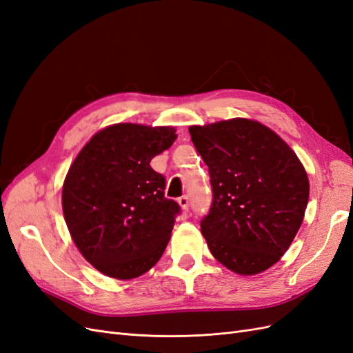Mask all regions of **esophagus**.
I'll return each mask as SVG.
<instances>
[{"label": "esophagus", "instance_id": "1", "mask_svg": "<svg viewBox=\"0 0 353 353\" xmlns=\"http://www.w3.org/2000/svg\"><path fill=\"white\" fill-rule=\"evenodd\" d=\"M178 203H179V206L183 208V210H184V212H188V208H190V200H188V197H187V196L179 197V199H178Z\"/></svg>", "mask_w": 353, "mask_h": 353}]
</instances>
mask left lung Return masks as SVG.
Masks as SVG:
<instances>
[{"mask_svg": "<svg viewBox=\"0 0 353 353\" xmlns=\"http://www.w3.org/2000/svg\"><path fill=\"white\" fill-rule=\"evenodd\" d=\"M188 131L209 168L212 205L200 228L210 253L237 274L271 268L303 221L309 181L301 160L254 121H222Z\"/></svg>", "mask_w": 353, "mask_h": 353, "instance_id": "obj_1", "label": "left lung"}]
</instances>
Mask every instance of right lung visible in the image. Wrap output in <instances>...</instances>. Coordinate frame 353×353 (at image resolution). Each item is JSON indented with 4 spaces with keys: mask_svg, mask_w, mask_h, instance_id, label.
<instances>
[{
    "mask_svg": "<svg viewBox=\"0 0 353 353\" xmlns=\"http://www.w3.org/2000/svg\"><path fill=\"white\" fill-rule=\"evenodd\" d=\"M176 137L170 126L112 125L72 163L63 213L77 248L100 272L131 280L163 254L181 208L165 197L166 179L150 162Z\"/></svg>",
    "mask_w": 353,
    "mask_h": 353,
    "instance_id": "right-lung-1",
    "label": "right lung"
}]
</instances>
